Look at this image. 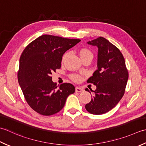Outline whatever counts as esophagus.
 I'll use <instances>...</instances> for the list:
<instances>
[{
  "label": "esophagus",
  "mask_w": 146,
  "mask_h": 146,
  "mask_svg": "<svg viewBox=\"0 0 146 146\" xmlns=\"http://www.w3.org/2000/svg\"><path fill=\"white\" fill-rule=\"evenodd\" d=\"M83 91V88H80V87H76V92H78V93H80V92H82Z\"/></svg>",
  "instance_id": "34e87169"
}]
</instances>
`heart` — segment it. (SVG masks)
<instances>
[{"mask_svg": "<svg viewBox=\"0 0 146 146\" xmlns=\"http://www.w3.org/2000/svg\"><path fill=\"white\" fill-rule=\"evenodd\" d=\"M79 53L80 57L81 58V59L87 57L88 56H93V53L91 52V50L86 48H82L81 49H80ZM68 54H69V53L68 52H66L65 53L63 56V58H62V60L64 61L65 60V58L67 56ZM71 79H72L73 81L77 82L81 80V77H80L79 75H77V74H72V75L71 76Z\"/></svg>", "mask_w": 146, "mask_h": 146, "instance_id": "1", "label": "heart"}]
</instances>
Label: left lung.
<instances>
[{
    "label": "left lung",
    "mask_w": 146,
    "mask_h": 146,
    "mask_svg": "<svg viewBox=\"0 0 146 146\" xmlns=\"http://www.w3.org/2000/svg\"><path fill=\"white\" fill-rule=\"evenodd\" d=\"M88 44L98 47V69L87 81L96 89L90 90L93 94L85 108L91 114L102 115L113 108L123 97L129 73L122 53L106 38L100 36ZM85 90L91 93L88 88Z\"/></svg>",
    "instance_id": "obj_1"
}]
</instances>
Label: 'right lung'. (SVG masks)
I'll list each match as a JSON object with an SVG mask.
<instances>
[{"mask_svg": "<svg viewBox=\"0 0 146 146\" xmlns=\"http://www.w3.org/2000/svg\"><path fill=\"white\" fill-rule=\"evenodd\" d=\"M81 40L44 35L23 50L19 59L17 79L28 104L40 115L49 116L60 111L75 87L63 83L58 89L52 81L53 71L61 67L62 56Z\"/></svg>", "mask_w": 146, "mask_h": 146, "instance_id": "right-lung-1", "label": "right lung"}]
</instances>
